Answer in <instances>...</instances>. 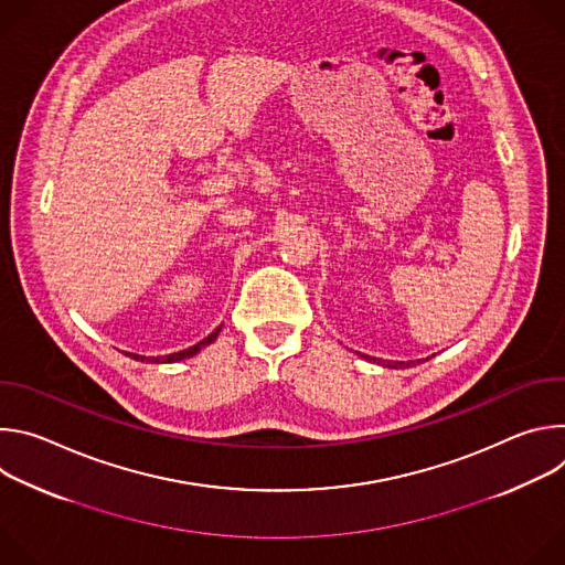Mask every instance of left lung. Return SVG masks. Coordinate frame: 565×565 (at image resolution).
I'll return each instance as SVG.
<instances>
[{
    "mask_svg": "<svg viewBox=\"0 0 565 565\" xmlns=\"http://www.w3.org/2000/svg\"><path fill=\"white\" fill-rule=\"evenodd\" d=\"M366 360H373V362H377V364H382V366H388V369H409L414 362H380V360H375V358H369V355H364ZM418 364H420V360H418Z\"/></svg>",
    "mask_w": 565,
    "mask_h": 565,
    "instance_id": "1",
    "label": "left lung"
}]
</instances>
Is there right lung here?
<instances>
[{"instance_id":"right-lung-1","label":"right lung","mask_w":565,"mask_h":565,"mask_svg":"<svg viewBox=\"0 0 565 565\" xmlns=\"http://www.w3.org/2000/svg\"><path fill=\"white\" fill-rule=\"evenodd\" d=\"M218 331H221V327L214 331V333H210L203 342H199V344H194V347H190V349H185V351H179V353H172V355H166V358H145V355H131L134 360H147V362H153V364H158V362H181V360H185V358H192V355H196L203 347H207V344H212L216 338H218Z\"/></svg>"}]
</instances>
